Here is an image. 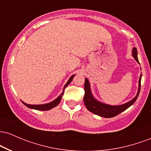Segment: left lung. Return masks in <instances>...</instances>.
I'll return each instance as SVG.
<instances>
[{"mask_svg":"<svg viewBox=\"0 0 151 151\" xmlns=\"http://www.w3.org/2000/svg\"><path fill=\"white\" fill-rule=\"evenodd\" d=\"M132 55L135 60H136V62L139 63L138 60V57H137V50L136 47H134L133 49ZM141 76L142 75L140 76L139 87H138V91L136 96L130 101L124 104L119 106L107 105L105 104L101 103V102L96 101V100L93 97L92 94H91V89H90L89 82V81H88V79L86 78L85 81H84V92L85 93H84V102L86 109H87L89 111L92 112L93 114L101 117L111 118L119 115V114H121V112L126 110V109L131 106L136 101L137 98H138V95H139L140 89H141Z\"/></svg>","mask_w":151,"mask_h":151,"instance_id":"obj_1","label":"left lung"}]
</instances>
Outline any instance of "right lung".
<instances>
[{
	"mask_svg": "<svg viewBox=\"0 0 151 151\" xmlns=\"http://www.w3.org/2000/svg\"><path fill=\"white\" fill-rule=\"evenodd\" d=\"M74 77V75H72V77L70 78V79H69L68 81H67V84H65V86H64L63 91H62V93L58 96V98L54 100L53 101L50 102V103H49V104H42V105H31V104H27L24 103V102H22V103H23V104H25L26 106L28 107V108L33 109H35V110H39V111H47V110H50V109L54 108V107L57 106L59 104V103H60V101H61V99L64 94V91H65V89L67 87V86L69 85V84H70L71 81H72Z\"/></svg>",
	"mask_w": 151,
	"mask_h": 151,
	"instance_id": "obj_1",
	"label": "right lung"
}]
</instances>
